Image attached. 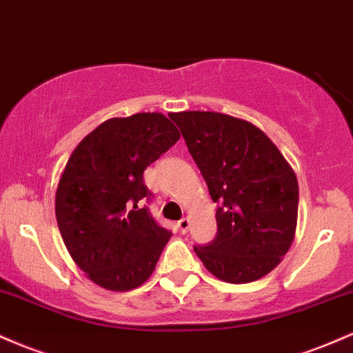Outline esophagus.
Wrapping results in <instances>:
<instances>
[{
  "instance_id": "esophagus-1",
  "label": "esophagus",
  "mask_w": 353,
  "mask_h": 353,
  "mask_svg": "<svg viewBox=\"0 0 353 353\" xmlns=\"http://www.w3.org/2000/svg\"><path fill=\"white\" fill-rule=\"evenodd\" d=\"M190 228V220L188 219H181L180 221H178V230H180L181 233H187Z\"/></svg>"
}]
</instances>
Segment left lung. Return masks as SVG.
<instances>
[{
	"label": "left lung",
	"instance_id": "8db88e82",
	"mask_svg": "<svg viewBox=\"0 0 353 353\" xmlns=\"http://www.w3.org/2000/svg\"><path fill=\"white\" fill-rule=\"evenodd\" d=\"M181 130L216 210L215 240L195 247L216 279L248 283L282 262L295 239L299 181L290 163L262 130L216 112H180Z\"/></svg>",
	"mask_w": 353,
	"mask_h": 353
}]
</instances>
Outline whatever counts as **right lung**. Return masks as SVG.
Here are the masks:
<instances>
[{"label": "right lung", "instance_id": "add662e5", "mask_svg": "<svg viewBox=\"0 0 353 353\" xmlns=\"http://www.w3.org/2000/svg\"><path fill=\"white\" fill-rule=\"evenodd\" d=\"M178 138L165 114L137 113L103 121L71 153L54 213L71 259L98 287L133 290L155 270L172 232L141 208L143 172Z\"/></svg>", "mask_w": 353, "mask_h": 353}]
</instances>
